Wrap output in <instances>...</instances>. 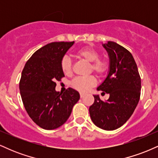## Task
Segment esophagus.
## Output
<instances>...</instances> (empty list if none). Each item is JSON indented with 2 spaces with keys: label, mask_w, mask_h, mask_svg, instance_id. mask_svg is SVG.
<instances>
[{
  "label": "esophagus",
  "mask_w": 158,
  "mask_h": 158,
  "mask_svg": "<svg viewBox=\"0 0 158 158\" xmlns=\"http://www.w3.org/2000/svg\"><path fill=\"white\" fill-rule=\"evenodd\" d=\"M84 97H85V94H82V93H80V97L81 98H83Z\"/></svg>",
  "instance_id": "1"
}]
</instances>
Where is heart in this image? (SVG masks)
I'll use <instances>...</instances> for the list:
<instances>
[{
	"label": "heart",
	"instance_id": "b5f03b06",
	"mask_svg": "<svg viewBox=\"0 0 158 158\" xmlns=\"http://www.w3.org/2000/svg\"><path fill=\"white\" fill-rule=\"evenodd\" d=\"M76 55L84 60L90 62V71H94L98 75L102 76L108 70V63L104 59H101L100 55L97 50L90 48H84L78 50ZM61 70L65 75L72 73V62L70 58L64 56L60 62ZM97 84V79L94 76L87 77H77L72 81L71 85L74 89L81 93H85L90 88Z\"/></svg>",
	"mask_w": 158,
	"mask_h": 158
}]
</instances>
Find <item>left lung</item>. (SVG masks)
I'll return each instance as SVG.
<instances>
[{
	"mask_svg": "<svg viewBox=\"0 0 158 158\" xmlns=\"http://www.w3.org/2000/svg\"><path fill=\"white\" fill-rule=\"evenodd\" d=\"M103 47L109 55L110 70L97 90L110 97L104 102L94 95L89 113L97 127L112 131L125 124L135 111L140 97L141 79L134 57L127 49L114 41Z\"/></svg>",
	"mask_w": 158,
	"mask_h": 158,
	"instance_id": "8db88e82",
	"label": "left lung"
}]
</instances>
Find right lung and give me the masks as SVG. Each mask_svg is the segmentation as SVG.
Here are the masks:
<instances>
[{
  "mask_svg": "<svg viewBox=\"0 0 158 158\" xmlns=\"http://www.w3.org/2000/svg\"><path fill=\"white\" fill-rule=\"evenodd\" d=\"M74 41L52 42L32 54L23 68L19 89L27 114L41 128L52 130L62 126L69 118L79 94L68 88L56 92V81L64 77L61 59Z\"/></svg>",
  "mask_w": 158,
  "mask_h": 158,
  "instance_id": "obj_1",
  "label": "right lung"
}]
</instances>
